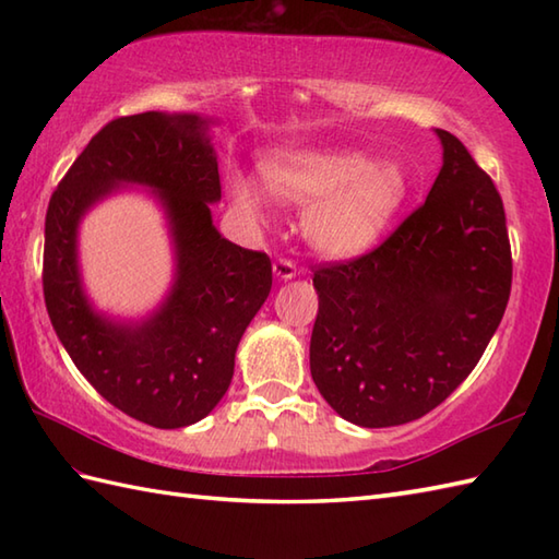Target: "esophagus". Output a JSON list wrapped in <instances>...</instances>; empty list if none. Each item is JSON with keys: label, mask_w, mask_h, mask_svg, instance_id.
<instances>
[{"label": "esophagus", "mask_w": 559, "mask_h": 559, "mask_svg": "<svg viewBox=\"0 0 559 559\" xmlns=\"http://www.w3.org/2000/svg\"><path fill=\"white\" fill-rule=\"evenodd\" d=\"M273 273H276V276L281 278V281H290V278H295L300 273V269H298V264H295L293 259H276L273 261Z\"/></svg>", "instance_id": "esophagus-1"}]
</instances>
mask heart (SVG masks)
<instances>
[{"label": "heart", "instance_id": "b5f03b06", "mask_svg": "<svg viewBox=\"0 0 559 559\" xmlns=\"http://www.w3.org/2000/svg\"><path fill=\"white\" fill-rule=\"evenodd\" d=\"M273 194L307 206V240L326 257H355L370 249L406 204L411 182L399 163H374L360 151H293L264 160ZM252 177L233 173V204L249 218H266L271 197Z\"/></svg>", "mask_w": 559, "mask_h": 559}]
</instances>
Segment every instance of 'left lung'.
Listing matches in <instances>:
<instances>
[{"instance_id":"left-lung-1","label":"left lung","mask_w":559,"mask_h":559,"mask_svg":"<svg viewBox=\"0 0 559 559\" xmlns=\"http://www.w3.org/2000/svg\"><path fill=\"white\" fill-rule=\"evenodd\" d=\"M382 245L314 266L310 370L341 418L391 427L437 408L483 358L512 293L502 197L461 141Z\"/></svg>"}]
</instances>
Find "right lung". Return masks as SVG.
I'll use <instances>...</instances> for the list:
<instances>
[{"mask_svg":"<svg viewBox=\"0 0 559 559\" xmlns=\"http://www.w3.org/2000/svg\"><path fill=\"white\" fill-rule=\"evenodd\" d=\"M206 132L199 115L117 117L71 163L45 216L43 295L59 341L105 401L160 430L216 408L237 343L271 290V259L213 228L221 175ZM120 181L159 189L178 249L171 298L139 328L93 313L75 266L80 216Z\"/></svg>","mask_w":559,"mask_h":559,"instance_id":"right-lung-1","label":"right lung"}]
</instances>
